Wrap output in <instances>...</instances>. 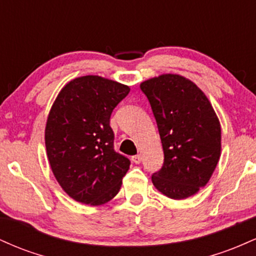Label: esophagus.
<instances>
[{"mask_svg": "<svg viewBox=\"0 0 256 256\" xmlns=\"http://www.w3.org/2000/svg\"><path fill=\"white\" fill-rule=\"evenodd\" d=\"M131 160L134 161V164H140V161H142V156H140V154H137V155H134V156L131 158Z\"/></svg>", "mask_w": 256, "mask_h": 256, "instance_id": "obj_1", "label": "esophagus"}]
</instances>
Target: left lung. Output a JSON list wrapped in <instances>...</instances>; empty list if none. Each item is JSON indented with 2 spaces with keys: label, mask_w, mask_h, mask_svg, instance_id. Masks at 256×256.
Listing matches in <instances>:
<instances>
[{
  "label": "left lung",
  "mask_w": 256,
  "mask_h": 256,
  "mask_svg": "<svg viewBox=\"0 0 256 256\" xmlns=\"http://www.w3.org/2000/svg\"><path fill=\"white\" fill-rule=\"evenodd\" d=\"M156 120L164 165L152 173L154 186L183 200L212 177L222 150V128L207 96L179 74H161L140 84Z\"/></svg>",
  "instance_id": "obj_1"
}]
</instances>
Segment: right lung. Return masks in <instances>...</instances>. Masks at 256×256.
Listing matches in <instances>:
<instances>
[{
    "label": "right lung",
    "mask_w": 256,
    "mask_h": 256,
    "mask_svg": "<svg viewBox=\"0 0 256 256\" xmlns=\"http://www.w3.org/2000/svg\"><path fill=\"white\" fill-rule=\"evenodd\" d=\"M128 85L98 76L73 79L60 91L46 125V148L58 183L76 201L100 206L119 192L130 160L114 150L112 112Z\"/></svg>",
    "instance_id": "1"
}]
</instances>
